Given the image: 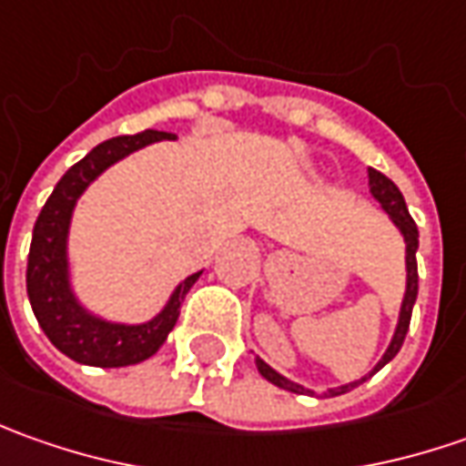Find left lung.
<instances>
[{"label": "left lung", "mask_w": 466, "mask_h": 466, "mask_svg": "<svg viewBox=\"0 0 466 466\" xmlns=\"http://www.w3.org/2000/svg\"><path fill=\"white\" fill-rule=\"evenodd\" d=\"M368 187H370V194H373V199L379 202V205L384 207V212L391 218V223L400 228V233H402L404 243H407V290H404V300H402V309H400V321H397V329H394V337H391V342H389V348H386L384 358L379 360V366L373 368L368 376L363 379H358V381H350L345 386H337V389H329V391H324V394H329V397H339V394H345L350 389H355V386H360L366 379H370L376 370H381V368L400 352L402 348L404 337H407V329H410V319H412V306H415V298H418V259H415V251H418V225L415 220L410 218V212H407V205H404V197L402 191L397 188V184L391 181V178H386L384 173H379V170L368 168ZM257 368H259V373L267 379V381H272L279 389H288V391H296V394H313L311 389H303L296 381H290V379H285V376H279L275 368H269L261 358H257Z\"/></svg>", "instance_id": "1"}]
</instances>
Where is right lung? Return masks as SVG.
<instances>
[{"label":"right lung","instance_id":"1","mask_svg":"<svg viewBox=\"0 0 466 466\" xmlns=\"http://www.w3.org/2000/svg\"><path fill=\"white\" fill-rule=\"evenodd\" d=\"M160 139H176V135L145 129L139 135L114 137V139L100 142L98 147H93L80 163H75L64 173L62 181L46 199L33 228L25 275L30 306L41 329L51 339V345L62 350L66 358L85 366L121 368L153 358L166 342L170 329L176 327L181 303L191 290V285L202 275V272H194L184 282H178L166 309L145 324H118V321H106L96 313H90L77 300L69 282L66 238H69L72 212L82 191L121 157Z\"/></svg>","mask_w":466,"mask_h":466}]
</instances>
